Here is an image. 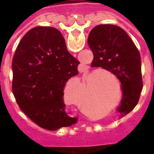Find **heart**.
I'll list each match as a JSON object with an SVG mask.
<instances>
[{
	"mask_svg": "<svg viewBox=\"0 0 154 154\" xmlns=\"http://www.w3.org/2000/svg\"><path fill=\"white\" fill-rule=\"evenodd\" d=\"M95 76L97 80H99V88L100 94L97 97L100 98H106L109 100H114L116 93V84L114 82L113 78L118 81L117 76L114 72L106 70H93L88 74V77H93ZM85 85L83 81L79 77H72L68 81L64 91V98L67 102L76 105L77 106H81L82 109L85 111L91 110L93 107V103L91 102L90 98L89 91H87V97L83 98L82 101L79 99L78 95H82L84 92Z\"/></svg>",
	"mask_w": 154,
	"mask_h": 154,
	"instance_id": "1",
	"label": "heart"
}]
</instances>
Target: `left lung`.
Instances as JSON below:
<instances>
[{"mask_svg":"<svg viewBox=\"0 0 154 154\" xmlns=\"http://www.w3.org/2000/svg\"><path fill=\"white\" fill-rule=\"evenodd\" d=\"M87 43L93 53L92 67L114 72L121 82L120 113H129L138 104L143 89L141 57L131 38L122 28L99 25L91 30Z\"/></svg>","mask_w":154,"mask_h":154,"instance_id":"1","label":"left lung"}]
</instances>
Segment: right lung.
<instances>
[{"instance_id": "1", "label": "right lung", "mask_w": 154, "mask_h": 154, "mask_svg": "<svg viewBox=\"0 0 154 154\" xmlns=\"http://www.w3.org/2000/svg\"><path fill=\"white\" fill-rule=\"evenodd\" d=\"M79 63L57 29L38 26L20 41L12 59V91L22 111L41 128L57 130L77 121L65 111L63 89L78 74Z\"/></svg>"}]
</instances>
